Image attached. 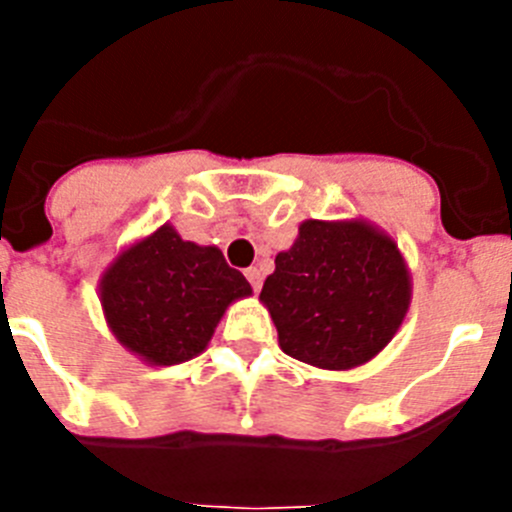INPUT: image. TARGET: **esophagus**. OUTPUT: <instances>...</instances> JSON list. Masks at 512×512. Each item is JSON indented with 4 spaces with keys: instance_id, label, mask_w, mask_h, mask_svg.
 Here are the masks:
<instances>
[{
    "instance_id": "34e87169",
    "label": "esophagus",
    "mask_w": 512,
    "mask_h": 512,
    "mask_svg": "<svg viewBox=\"0 0 512 512\" xmlns=\"http://www.w3.org/2000/svg\"><path fill=\"white\" fill-rule=\"evenodd\" d=\"M246 279H248V282H251L253 292H259V289H261V271L256 269V266H248V269H246Z\"/></svg>"
}]
</instances>
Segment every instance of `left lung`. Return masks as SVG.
<instances>
[{
	"instance_id": "obj_1",
	"label": "left lung",
	"mask_w": 512,
	"mask_h": 512,
	"mask_svg": "<svg viewBox=\"0 0 512 512\" xmlns=\"http://www.w3.org/2000/svg\"><path fill=\"white\" fill-rule=\"evenodd\" d=\"M274 264L259 300L277 325L279 348L328 372L372 361L413 300L395 238L364 217L305 220Z\"/></svg>"
}]
</instances>
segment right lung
I'll return each mask as SVG.
<instances>
[{"label":"right lung","mask_w":512,"mask_h":512,"mask_svg":"<svg viewBox=\"0 0 512 512\" xmlns=\"http://www.w3.org/2000/svg\"><path fill=\"white\" fill-rule=\"evenodd\" d=\"M251 295L220 248L184 241L171 223L122 248L99 277L107 328L148 366L200 356L225 310Z\"/></svg>","instance_id":"right-lung-1"}]
</instances>
